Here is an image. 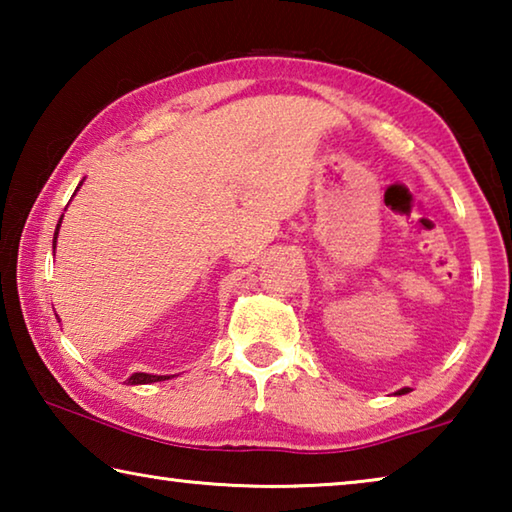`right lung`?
<instances>
[{"label":"right lung","mask_w":512,"mask_h":512,"mask_svg":"<svg viewBox=\"0 0 512 512\" xmlns=\"http://www.w3.org/2000/svg\"><path fill=\"white\" fill-rule=\"evenodd\" d=\"M76 189H79V187H76ZM60 219H63V216H60ZM58 228H60V221H58L56 232H54V248H56ZM164 379H169V377H164V375H146V372H135V375L128 379V384H153V381H164Z\"/></svg>","instance_id":"add662e5"}]
</instances>
